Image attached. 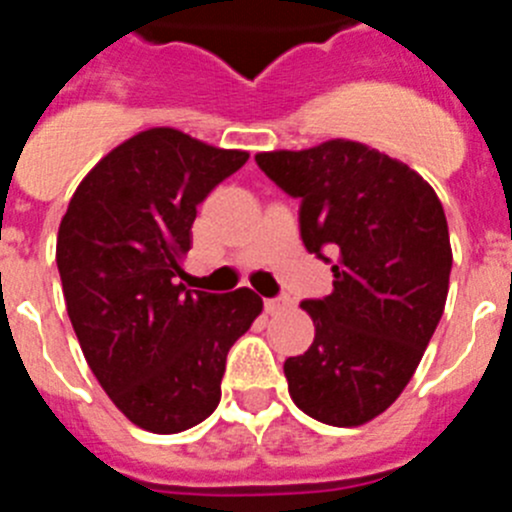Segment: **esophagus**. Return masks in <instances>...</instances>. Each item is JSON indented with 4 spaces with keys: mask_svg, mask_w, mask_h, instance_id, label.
Returning <instances> with one entry per match:
<instances>
[{
    "mask_svg": "<svg viewBox=\"0 0 512 512\" xmlns=\"http://www.w3.org/2000/svg\"><path fill=\"white\" fill-rule=\"evenodd\" d=\"M264 307L269 315H277V312H284L287 307H292V300L289 297H269V300H264Z\"/></svg>",
    "mask_w": 512,
    "mask_h": 512,
    "instance_id": "1",
    "label": "esophagus"
}]
</instances>
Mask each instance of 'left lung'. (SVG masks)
Listing matches in <instances>:
<instances>
[{"label": "left lung", "mask_w": 512, "mask_h": 512, "mask_svg": "<svg viewBox=\"0 0 512 512\" xmlns=\"http://www.w3.org/2000/svg\"><path fill=\"white\" fill-rule=\"evenodd\" d=\"M256 164L300 200L302 243L333 264V292L302 302L315 341L284 361L289 395L320 423H369L408 387L443 315L454 259L441 200L418 171L356 140Z\"/></svg>", "instance_id": "1"}]
</instances>
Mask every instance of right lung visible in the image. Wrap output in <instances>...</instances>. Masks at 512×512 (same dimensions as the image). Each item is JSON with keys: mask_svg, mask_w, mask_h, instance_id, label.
<instances>
[{"mask_svg": "<svg viewBox=\"0 0 512 512\" xmlns=\"http://www.w3.org/2000/svg\"><path fill=\"white\" fill-rule=\"evenodd\" d=\"M246 161L182 130H143L81 179L61 220L56 264L84 359L143 431L210 418L230 346L264 307L248 287L212 295L179 282L197 205Z\"/></svg>", "mask_w": 512, "mask_h": 512, "instance_id": "1", "label": "right lung"}]
</instances>
